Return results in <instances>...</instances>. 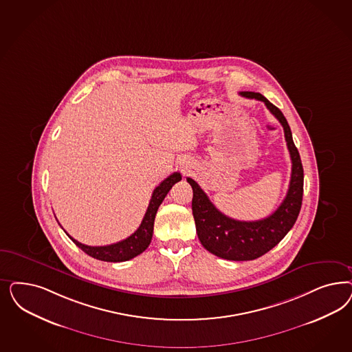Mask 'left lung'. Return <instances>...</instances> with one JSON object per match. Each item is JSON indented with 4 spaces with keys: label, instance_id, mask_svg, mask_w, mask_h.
Listing matches in <instances>:
<instances>
[{
    "label": "left lung",
    "instance_id": "8db88e82",
    "mask_svg": "<svg viewBox=\"0 0 352 352\" xmlns=\"http://www.w3.org/2000/svg\"><path fill=\"white\" fill-rule=\"evenodd\" d=\"M246 98L265 103L267 109L284 126L285 140L292 158V177L289 190L283 204L272 215L256 221H239L224 215L208 199L201 186L188 177L193 188V210L197 234L206 250L227 261H254L272 250L293 228L298 219L303 198V167L287 120L280 109L270 102L261 93L241 91Z\"/></svg>",
    "mask_w": 352,
    "mask_h": 352
}]
</instances>
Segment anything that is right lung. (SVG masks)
I'll list each match as a JSON object with an SVG mask.
<instances>
[{"mask_svg":"<svg viewBox=\"0 0 352 352\" xmlns=\"http://www.w3.org/2000/svg\"><path fill=\"white\" fill-rule=\"evenodd\" d=\"M182 180L180 172H173L166 180L159 184L158 186L154 189L150 204L146 210V214L144 216L141 226L138 227L133 234H131L128 239H123L120 242H116L113 245L107 246H88L82 245L79 241L72 239V242L82 250L85 254H88L91 258L103 261H126L129 259H133L141 252H144L148 249L151 239H153V229H154V220L158 211L159 206L163 202L164 197L170 192V188L177 182Z\"/></svg>","mask_w":352,"mask_h":352,"instance_id":"obj_1","label":"right lung"}]
</instances>
